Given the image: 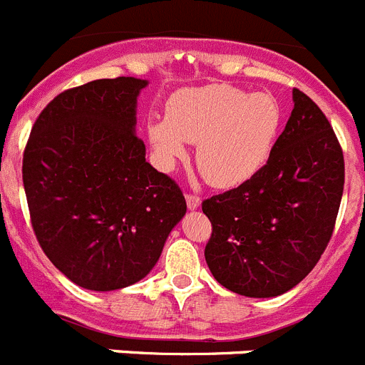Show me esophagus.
<instances>
[{
    "label": "esophagus",
    "instance_id": "esophagus-1",
    "mask_svg": "<svg viewBox=\"0 0 365 365\" xmlns=\"http://www.w3.org/2000/svg\"><path fill=\"white\" fill-rule=\"evenodd\" d=\"M186 205H188L190 210H197L199 206H201V197L192 195V193H186Z\"/></svg>",
    "mask_w": 365,
    "mask_h": 365
}]
</instances>
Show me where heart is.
<instances>
[{
	"mask_svg": "<svg viewBox=\"0 0 365 365\" xmlns=\"http://www.w3.org/2000/svg\"><path fill=\"white\" fill-rule=\"evenodd\" d=\"M282 128V108L269 93L232 86L177 91L166 118H153L146 137L157 166L172 172L186 159V144H197L195 163L215 188H235L265 166Z\"/></svg>",
	"mask_w": 365,
	"mask_h": 365,
	"instance_id": "1",
	"label": "heart"
}]
</instances>
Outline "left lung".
Segmentation results:
<instances>
[{"instance_id": "obj_1", "label": "left lung", "mask_w": 365, "mask_h": 365, "mask_svg": "<svg viewBox=\"0 0 365 365\" xmlns=\"http://www.w3.org/2000/svg\"><path fill=\"white\" fill-rule=\"evenodd\" d=\"M291 117L269 160L245 185L202 202L205 257L235 294L274 298L298 285L327 247L344 192V155L322 109L292 89Z\"/></svg>"}]
</instances>
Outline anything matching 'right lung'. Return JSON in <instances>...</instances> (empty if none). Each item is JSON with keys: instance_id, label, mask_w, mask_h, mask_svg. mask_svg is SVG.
I'll return each mask as SVG.
<instances>
[{"instance_id": "add662e5", "label": "right lung", "mask_w": 365, "mask_h": 365, "mask_svg": "<svg viewBox=\"0 0 365 365\" xmlns=\"http://www.w3.org/2000/svg\"><path fill=\"white\" fill-rule=\"evenodd\" d=\"M148 80L102 78L63 91L34 122L24 186L40 247L82 289L146 278L185 217L179 186L146 160L137 98Z\"/></svg>"}]
</instances>
